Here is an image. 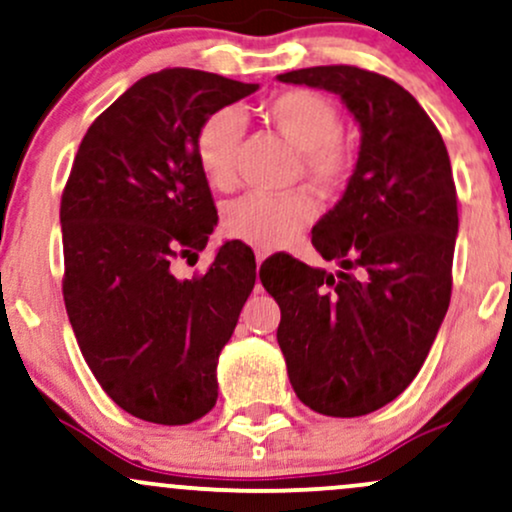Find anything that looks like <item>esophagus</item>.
Segmentation results:
<instances>
[{
	"mask_svg": "<svg viewBox=\"0 0 512 512\" xmlns=\"http://www.w3.org/2000/svg\"><path fill=\"white\" fill-rule=\"evenodd\" d=\"M264 257H267V252H262V250H257V252H255V260H257V264H262V262H264ZM257 289H260V284H257Z\"/></svg>",
	"mask_w": 512,
	"mask_h": 512,
	"instance_id": "1",
	"label": "esophagus"
}]
</instances>
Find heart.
<instances>
[{"label": "heart", "instance_id": "heart-1", "mask_svg": "<svg viewBox=\"0 0 512 512\" xmlns=\"http://www.w3.org/2000/svg\"><path fill=\"white\" fill-rule=\"evenodd\" d=\"M260 113L293 149L301 151V170L325 195L342 190L354 170V149L342 137V117L334 103L310 88L281 91L262 103ZM240 120L231 110H216L197 129L195 156L199 170L216 190L236 185V151ZM317 202L308 190L284 195H245L223 211V231L255 248H281L308 226Z\"/></svg>", "mask_w": 512, "mask_h": 512}]
</instances>
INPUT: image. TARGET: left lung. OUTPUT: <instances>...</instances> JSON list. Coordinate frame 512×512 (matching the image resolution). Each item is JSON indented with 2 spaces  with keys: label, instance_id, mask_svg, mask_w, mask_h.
I'll return each mask as SVG.
<instances>
[{
  "label": "left lung",
  "instance_id": "8db88e82",
  "mask_svg": "<svg viewBox=\"0 0 512 512\" xmlns=\"http://www.w3.org/2000/svg\"><path fill=\"white\" fill-rule=\"evenodd\" d=\"M276 79L337 93L361 129L344 195L313 226L315 250L337 272L291 255L260 267L281 308L276 342L293 392L317 414L351 419L407 390L448 313L450 156L426 110L383 74L332 64Z\"/></svg>",
  "mask_w": 512,
  "mask_h": 512
}]
</instances>
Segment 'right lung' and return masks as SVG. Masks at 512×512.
Here are the masks:
<instances>
[{"mask_svg":"<svg viewBox=\"0 0 512 512\" xmlns=\"http://www.w3.org/2000/svg\"><path fill=\"white\" fill-rule=\"evenodd\" d=\"M257 88L182 67L144 76L88 127L62 192V293L76 342L117 407L151 424L211 411L219 354L255 286V255L240 240L192 279L173 262L207 248L219 221L197 129Z\"/></svg>","mask_w":512,"mask_h":512,"instance_id":"1","label":"right lung"}]
</instances>
